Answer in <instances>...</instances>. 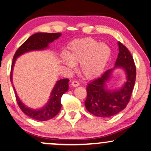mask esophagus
<instances>
[{
  "label": "esophagus",
  "mask_w": 151,
  "mask_h": 151,
  "mask_svg": "<svg viewBox=\"0 0 151 151\" xmlns=\"http://www.w3.org/2000/svg\"><path fill=\"white\" fill-rule=\"evenodd\" d=\"M79 85H80V83H79L78 81H73L71 83V86L73 87H78L79 86Z\"/></svg>",
  "instance_id": "obj_1"
}]
</instances>
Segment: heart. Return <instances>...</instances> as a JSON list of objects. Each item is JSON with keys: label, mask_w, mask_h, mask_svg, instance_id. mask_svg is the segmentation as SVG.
<instances>
[{"label": "heart", "mask_w": 151, "mask_h": 151, "mask_svg": "<svg viewBox=\"0 0 151 151\" xmlns=\"http://www.w3.org/2000/svg\"><path fill=\"white\" fill-rule=\"evenodd\" d=\"M111 56V49L105 43H99L91 37L80 39L70 42L67 55L61 59L69 68L81 63L80 71L86 78L98 77L103 72Z\"/></svg>", "instance_id": "b5f03b06"}]
</instances>
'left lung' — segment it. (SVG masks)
<instances>
[{"label": "left lung", "instance_id": "left-lung-1", "mask_svg": "<svg viewBox=\"0 0 151 151\" xmlns=\"http://www.w3.org/2000/svg\"><path fill=\"white\" fill-rule=\"evenodd\" d=\"M118 57L114 68L125 69L127 80L125 86L119 91H109L106 89V83L114 70H107L100 77L93 80L87 86L86 107L89 112L99 117H109L123 110L130 101L135 84L136 68L134 58L129 49L119 42Z\"/></svg>", "mask_w": 151, "mask_h": 151}]
</instances>
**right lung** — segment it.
Here are the masks:
<instances>
[{"instance_id":"obj_1","label":"right lung","mask_w":151,"mask_h":151,"mask_svg":"<svg viewBox=\"0 0 151 151\" xmlns=\"http://www.w3.org/2000/svg\"><path fill=\"white\" fill-rule=\"evenodd\" d=\"M61 36V33H44L38 32L30 36L22 45L16 51L13 58L11 66V72H10V81H12V70L16 58L18 57L21 54L27 51L32 50H40L44 49L48 47V44L54 42L55 40L58 39ZM68 78L61 79L57 81L56 86L52 90L51 94L50 99L47 105L44 106L42 109L38 110H34L25 107L21 101L19 100L17 94L15 93V98L17 104L23 112L30 118L34 119L38 121H47L54 118L61 110V99L62 95L64 94L68 89Z\"/></svg>"}]
</instances>
